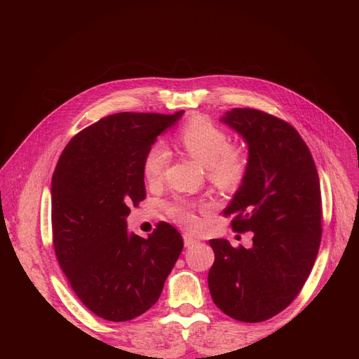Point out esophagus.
Instances as JSON below:
<instances>
[{
	"instance_id": "esophagus-1",
	"label": "esophagus",
	"mask_w": 359,
	"mask_h": 359,
	"mask_svg": "<svg viewBox=\"0 0 359 359\" xmlns=\"http://www.w3.org/2000/svg\"><path fill=\"white\" fill-rule=\"evenodd\" d=\"M199 241L196 240V238H193V236H190V235H184V245L186 247H193V245H196Z\"/></svg>"
}]
</instances>
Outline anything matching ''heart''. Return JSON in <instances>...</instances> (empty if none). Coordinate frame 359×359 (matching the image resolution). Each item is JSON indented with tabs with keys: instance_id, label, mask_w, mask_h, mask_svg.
Instances as JSON below:
<instances>
[{
	"instance_id": "b5f03b06",
	"label": "heart",
	"mask_w": 359,
	"mask_h": 359,
	"mask_svg": "<svg viewBox=\"0 0 359 359\" xmlns=\"http://www.w3.org/2000/svg\"><path fill=\"white\" fill-rule=\"evenodd\" d=\"M180 144L187 153L206 168L208 180L222 190H235L244 181L250 158L245 147L231 144V137L208 116L194 115L180 132ZM170 153L163 142L151 144L142 160V173L147 182L156 184L163 178ZM173 217L187 229L198 227L194 203L177 201L170 205Z\"/></svg>"
}]
</instances>
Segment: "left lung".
<instances>
[{
  "label": "left lung",
  "mask_w": 359,
  "mask_h": 359,
  "mask_svg": "<svg viewBox=\"0 0 359 359\" xmlns=\"http://www.w3.org/2000/svg\"><path fill=\"white\" fill-rule=\"evenodd\" d=\"M248 144L247 175L223 210L232 229L252 232V247L211 240L208 274L212 301L227 316L264 322L298 297L322 238V198L307 144L285 119L252 107L222 118Z\"/></svg>",
  "instance_id": "obj_1"
}]
</instances>
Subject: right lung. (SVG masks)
Segmentation results:
<instances>
[{
  "label": "right lung",
  "instance_id": "1",
  "mask_svg": "<svg viewBox=\"0 0 359 359\" xmlns=\"http://www.w3.org/2000/svg\"><path fill=\"white\" fill-rule=\"evenodd\" d=\"M173 115L119 112L83 128L52 177L53 250L83 306L111 322L132 320L157 302L184 247L166 222L149 236L127 232L130 205L147 196L142 160Z\"/></svg>",
  "mask_w": 359,
  "mask_h": 359
}]
</instances>
